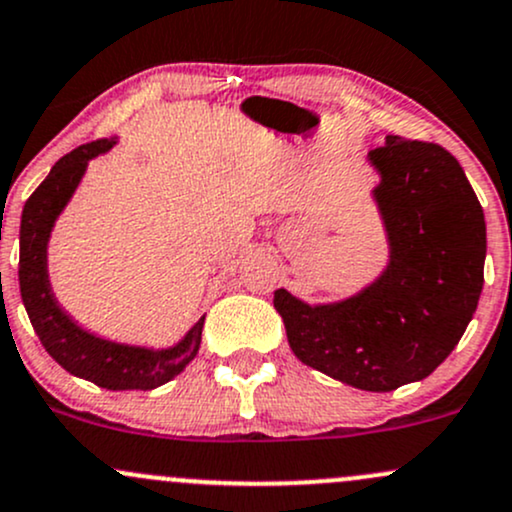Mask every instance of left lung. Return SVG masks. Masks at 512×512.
Instances as JSON below:
<instances>
[{
	"label": "left lung",
	"mask_w": 512,
	"mask_h": 512,
	"mask_svg": "<svg viewBox=\"0 0 512 512\" xmlns=\"http://www.w3.org/2000/svg\"><path fill=\"white\" fill-rule=\"evenodd\" d=\"M386 265L338 301L274 291L286 338L308 367L362 391L423 381L462 340L484 289V209L457 160L435 143L386 136L367 155Z\"/></svg>",
	"instance_id": "obj_1"
}]
</instances>
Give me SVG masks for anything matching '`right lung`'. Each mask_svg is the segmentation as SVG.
Masks as SVG:
<instances>
[{
  "label": "right lung",
  "mask_w": 512,
  "mask_h": 512,
  "mask_svg": "<svg viewBox=\"0 0 512 512\" xmlns=\"http://www.w3.org/2000/svg\"><path fill=\"white\" fill-rule=\"evenodd\" d=\"M119 138L80 145L58 160L28 196L19 230V289L41 345L65 372L109 391H150L182 374L201 347V316L182 340L167 347L128 345L82 328L60 306L48 274V243L60 213L70 204L94 157L106 155Z\"/></svg>",
  "instance_id": "1"
}]
</instances>
